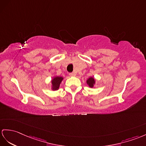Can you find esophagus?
Listing matches in <instances>:
<instances>
[{"label": "esophagus", "mask_w": 146, "mask_h": 146, "mask_svg": "<svg viewBox=\"0 0 146 146\" xmlns=\"http://www.w3.org/2000/svg\"><path fill=\"white\" fill-rule=\"evenodd\" d=\"M69 76H76V74L75 72L70 73V74H69Z\"/></svg>", "instance_id": "esophagus-1"}]
</instances>
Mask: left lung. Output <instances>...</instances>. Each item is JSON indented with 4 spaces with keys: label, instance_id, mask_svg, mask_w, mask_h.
<instances>
[{
    "label": "left lung",
    "instance_id": "obj_1",
    "mask_svg": "<svg viewBox=\"0 0 146 146\" xmlns=\"http://www.w3.org/2000/svg\"><path fill=\"white\" fill-rule=\"evenodd\" d=\"M96 80L94 79V77H90L88 78V79L86 80V83L88 85V87L90 88H94V85L95 84Z\"/></svg>",
    "mask_w": 146,
    "mask_h": 146
}]
</instances>
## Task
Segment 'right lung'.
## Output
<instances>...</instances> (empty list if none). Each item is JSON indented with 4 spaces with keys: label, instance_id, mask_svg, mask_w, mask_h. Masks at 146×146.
Returning <instances> with one entry per match:
<instances>
[{
    "label": "right lung",
    "instance_id": "right-lung-1",
    "mask_svg": "<svg viewBox=\"0 0 146 146\" xmlns=\"http://www.w3.org/2000/svg\"><path fill=\"white\" fill-rule=\"evenodd\" d=\"M63 79L64 78L62 76H54L53 77L51 81V90L53 91L58 90Z\"/></svg>",
    "mask_w": 146,
    "mask_h": 146
}]
</instances>
